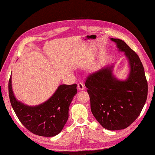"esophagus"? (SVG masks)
Returning <instances> with one entry per match:
<instances>
[{
  "mask_svg": "<svg viewBox=\"0 0 155 155\" xmlns=\"http://www.w3.org/2000/svg\"><path fill=\"white\" fill-rule=\"evenodd\" d=\"M77 87L78 90H84V85L82 82H80L77 84Z\"/></svg>",
  "mask_w": 155,
  "mask_h": 155,
  "instance_id": "34e87169",
  "label": "esophagus"
}]
</instances>
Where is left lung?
I'll list each match as a JSON object with an SVG mask.
<instances>
[{
  "instance_id": "obj_1",
  "label": "left lung",
  "mask_w": 155,
  "mask_h": 155,
  "mask_svg": "<svg viewBox=\"0 0 155 155\" xmlns=\"http://www.w3.org/2000/svg\"><path fill=\"white\" fill-rule=\"evenodd\" d=\"M111 40L129 60L128 78L118 81L112 75V66H107L89 74L85 85L96 119L105 129L119 130L128 127L140 115L147 100L148 85L138 55L123 40Z\"/></svg>"
}]
</instances>
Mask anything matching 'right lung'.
Returning a JSON list of instances; mask_svg holds the SVG:
<instances>
[{
	"label": "right lung",
	"instance_id": "right-lung-1",
	"mask_svg": "<svg viewBox=\"0 0 155 155\" xmlns=\"http://www.w3.org/2000/svg\"><path fill=\"white\" fill-rule=\"evenodd\" d=\"M8 89L11 105L21 123L32 134L43 137H54L61 132L68 119L71 102L77 93V84L61 85L48 100L29 107L15 98L11 77Z\"/></svg>",
	"mask_w": 155,
	"mask_h": 155
}]
</instances>
